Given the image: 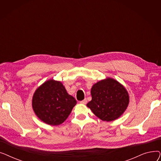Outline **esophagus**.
Segmentation results:
<instances>
[{"label":"esophagus","mask_w":161,"mask_h":161,"mask_svg":"<svg viewBox=\"0 0 161 161\" xmlns=\"http://www.w3.org/2000/svg\"><path fill=\"white\" fill-rule=\"evenodd\" d=\"M80 103L82 104H87V99L86 98V99H84V100L80 101Z\"/></svg>","instance_id":"1"}]
</instances>
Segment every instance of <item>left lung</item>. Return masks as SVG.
<instances>
[{
    "instance_id": "1",
    "label": "left lung",
    "mask_w": 161,
    "mask_h": 161,
    "mask_svg": "<svg viewBox=\"0 0 161 161\" xmlns=\"http://www.w3.org/2000/svg\"><path fill=\"white\" fill-rule=\"evenodd\" d=\"M92 100L87 104L99 119L112 121L125 112L129 104V95L119 81L107 78L95 83L91 89Z\"/></svg>"
}]
</instances>
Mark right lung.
I'll return each instance as SVG.
<instances>
[{
  "instance_id": "add662e5",
  "label": "right lung",
  "mask_w": 161,
  "mask_h": 161,
  "mask_svg": "<svg viewBox=\"0 0 161 161\" xmlns=\"http://www.w3.org/2000/svg\"><path fill=\"white\" fill-rule=\"evenodd\" d=\"M76 103L63 83L53 79L38 87L32 100V109L36 116L42 121L53 126L62 124Z\"/></svg>"
}]
</instances>
